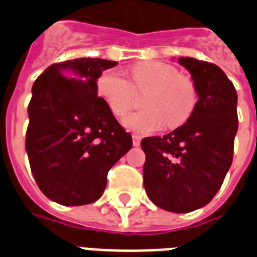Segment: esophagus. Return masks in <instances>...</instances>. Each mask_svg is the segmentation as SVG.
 <instances>
[{
	"mask_svg": "<svg viewBox=\"0 0 257 257\" xmlns=\"http://www.w3.org/2000/svg\"><path fill=\"white\" fill-rule=\"evenodd\" d=\"M132 139H134V146L135 147H138V146H140V136H138V135H134L132 136Z\"/></svg>",
	"mask_w": 257,
	"mask_h": 257,
	"instance_id": "1",
	"label": "esophagus"
}]
</instances>
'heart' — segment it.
Segmentation results:
<instances>
[{
	"label": "heart",
	"instance_id": "heart-1",
	"mask_svg": "<svg viewBox=\"0 0 257 257\" xmlns=\"http://www.w3.org/2000/svg\"><path fill=\"white\" fill-rule=\"evenodd\" d=\"M96 90L117 118H123L135 106L136 93L147 92L145 110L125 118L123 125L138 135H150L164 128L182 126L193 115L198 103V89L189 75L179 74L164 62H145L131 70V81L110 68L99 75Z\"/></svg>",
	"mask_w": 257,
	"mask_h": 257
}]
</instances>
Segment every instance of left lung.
Segmentation results:
<instances>
[{
	"mask_svg": "<svg viewBox=\"0 0 257 257\" xmlns=\"http://www.w3.org/2000/svg\"><path fill=\"white\" fill-rule=\"evenodd\" d=\"M197 89L198 103L189 121L165 136L142 140L143 183L162 209L186 213L209 204L223 184L238 129L237 92L216 64L180 58Z\"/></svg>",
	"mask_w": 257,
	"mask_h": 257,
	"instance_id": "1",
	"label": "left lung"
}]
</instances>
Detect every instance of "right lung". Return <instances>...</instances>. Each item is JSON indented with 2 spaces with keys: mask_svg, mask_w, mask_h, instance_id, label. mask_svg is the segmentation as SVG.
Masks as SVG:
<instances>
[{
  "mask_svg": "<svg viewBox=\"0 0 257 257\" xmlns=\"http://www.w3.org/2000/svg\"><path fill=\"white\" fill-rule=\"evenodd\" d=\"M117 62L79 58L55 63L33 85L26 151L38 187L66 206L95 202L132 136L97 96L96 81Z\"/></svg>",
  "mask_w": 257,
  "mask_h": 257,
  "instance_id": "right-lung-1",
  "label": "right lung"
}]
</instances>
